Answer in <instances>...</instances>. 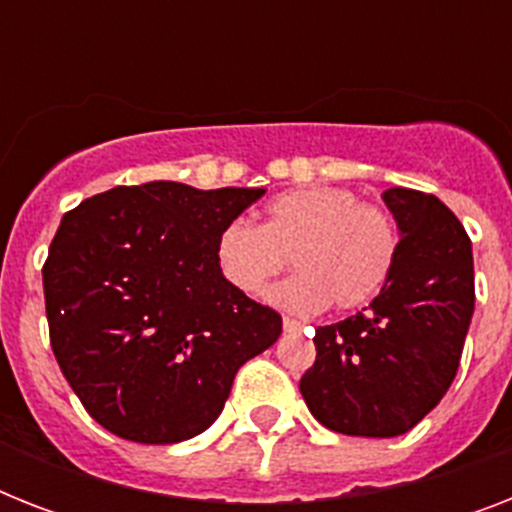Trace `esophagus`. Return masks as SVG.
<instances>
[{"label":"esophagus","instance_id":"34e87169","mask_svg":"<svg viewBox=\"0 0 512 512\" xmlns=\"http://www.w3.org/2000/svg\"><path fill=\"white\" fill-rule=\"evenodd\" d=\"M303 329V324L295 319H284V332H300Z\"/></svg>","mask_w":512,"mask_h":512}]
</instances>
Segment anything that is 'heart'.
<instances>
[{
    "label": "heart",
    "mask_w": 512,
    "mask_h": 512,
    "mask_svg": "<svg viewBox=\"0 0 512 512\" xmlns=\"http://www.w3.org/2000/svg\"><path fill=\"white\" fill-rule=\"evenodd\" d=\"M289 255L297 273L268 292V303L300 316L329 303L356 311L380 295L396 268V220L348 188L313 185L268 201L263 225L236 217L215 239L217 271L247 297L263 295Z\"/></svg>",
    "instance_id": "1"
}]
</instances>
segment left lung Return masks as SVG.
<instances>
[{"label":"left lung","instance_id":"1","mask_svg":"<svg viewBox=\"0 0 512 512\" xmlns=\"http://www.w3.org/2000/svg\"><path fill=\"white\" fill-rule=\"evenodd\" d=\"M398 260L369 308L316 329V364L300 393L324 428L364 438L404 436L452 385L476 287L473 249L444 201L388 188Z\"/></svg>","mask_w":512,"mask_h":512}]
</instances>
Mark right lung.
<instances>
[{
  "instance_id": "obj_1",
  "label": "right lung",
  "mask_w": 512,
  "mask_h": 512,
  "mask_svg": "<svg viewBox=\"0 0 512 512\" xmlns=\"http://www.w3.org/2000/svg\"><path fill=\"white\" fill-rule=\"evenodd\" d=\"M265 188L154 180L63 215L44 263L60 372L92 420L127 441L177 444L220 417L233 377L281 316L220 276L215 239Z\"/></svg>"
}]
</instances>
